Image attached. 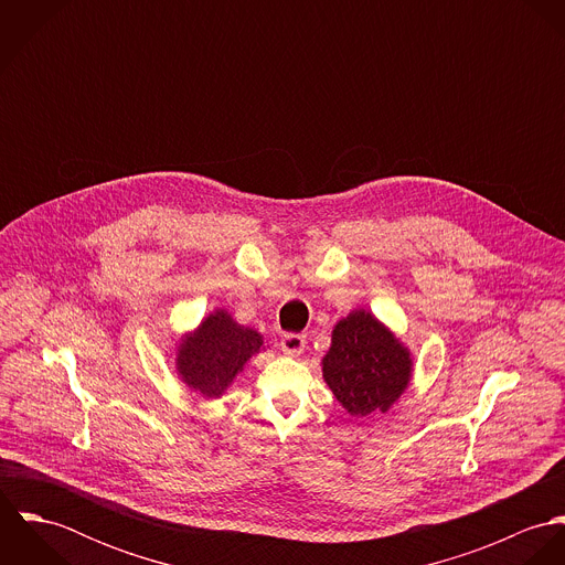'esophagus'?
I'll return each mask as SVG.
<instances>
[{"instance_id": "obj_1", "label": "esophagus", "mask_w": 565, "mask_h": 565, "mask_svg": "<svg viewBox=\"0 0 565 565\" xmlns=\"http://www.w3.org/2000/svg\"><path fill=\"white\" fill-rule=\"evenodd\" d=\"M280 348H282V352H285V354H289V356H298V354H302V352H305V348H307V337H305V334L289 332V334H285V337L280 339Z\"/></svg>"}]
</instances>
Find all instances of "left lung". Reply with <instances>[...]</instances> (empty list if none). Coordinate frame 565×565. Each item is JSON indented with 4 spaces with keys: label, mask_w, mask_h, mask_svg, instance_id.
Instances as JSON below:
<instances>
[{
    "label": "left lung",
    "mask_w": 565,
    "mask_h": 565,
    "mask_svg": "<svg viewBox=\"0 0 565 565\" xmlns=\"http://www.w3.org/2000/svg\"><path fill=\"white\" fill-rule=\"evenodd\" d=\"M322 376L352 417L387 413L413 379V354L372 311L354 309L332 326Z\"/></svg>",
    "instance_id": "1"
}]
</instances>
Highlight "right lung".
I'll return each instance as SVG.
<instances>
[{"instance_id":"add662e5","label":"right lung","mask_w":565,"mask_h":565,"mask_svg":"<svg viewBox=\"0 0 565 565\" xmlns=\"http://www.w3.org/2000/svg\"><path fill=\"white\" fill-rule=\"evenodd\" d=\"M269 345L256 328L233 320L226 309H215L175 341V374L202 398H222L245 363Z\"/></svg>"}]
</instances>
